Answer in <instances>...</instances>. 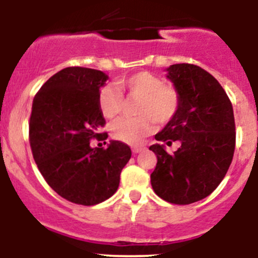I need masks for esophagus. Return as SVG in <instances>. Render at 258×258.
I'll return each mask as SVG.
<instances>
[{"label":"esophagus","mask_w":258,"mask_h":258,"mask_svg":"<svg viewBox=\"0 0 258 258\" xmlns=\"http://www.w3.org/2000/svg\"><path fill=\"white\" fill-rule=\"evenodd\" d=\"M144 150H145V147H141V146H135V147H132V152L134 153H140V152H142Z\"/></svg>","instance_id":"obj_1"}]
</instances>
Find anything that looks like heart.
Listing matches in <instances>:
<instances>
[{
    "mask_svg": "<svg viewBox=\"0 0 258 258\" xmlns=\"http://www.w3.org/2000/svg\"><path fill=\"white\" fill-rule=\"evenodd\" d=\"M121 92L139 98L135 118H119L111 124L113 139L128 145H139L155 130L156 121L167 123L176 116L181 105V95L172 85L163 83L147 71L136 72L116 82ZM118 89V90H119ZM112 86H103L98 92V108L106 118H114L122 110V96Z\"/></svg>",
    "mask_w": 258,
    "mask_h": 258,
    "instance_id": "b5f03b06",
    "label": "heart"
}]
</instances>
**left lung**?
Returning a JSON list of instances; mask_svg holds the SVG:
<instances>
[{
  "instance_id": "left-lung-1",
  "label": "left lung",
  "mask_w": 258,
  "mask_h": 258,
  "mask_svg": "<svg viewBox=\"0 0 258 258\" xmlns=\"http://www.w3.org/2000/svg\"><path fill=\"white\" fill-rule=\"evenodd\" d=\"M181 95L177 114L155 136L151 151L157 163L151 184L158 197L175 205H189L212 194L227 173L236 145L232 103L218 81L191 63L167 69ZM181 145L170 155L164 146Z\"/></svg>"
}]
</instances>
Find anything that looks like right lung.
Listing matches in <instances>:
<instances>
[{"instance_id": "right-lung-1", "label": "right lung", "mask_w": 258, "mask_h": 258, "mask_svg": "<svg viewBox=\"0 0 258 258\" xmlns=\"http://www.w3.org/2000/svg\"><path fill=\"white\" fill-rule=\"evenodd\" d=\"M108 76L85 67H67L43 83L33 98L30 145L41 175L54 192L70 202L93 206L117 191L131 148L98 134L106 124L98 108L100 88ZM106 144V142H105Z\"/></svg>"}]
</instances>
